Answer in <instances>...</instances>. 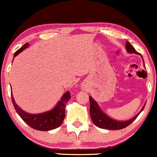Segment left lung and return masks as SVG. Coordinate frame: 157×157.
<instances>
[{
  "instance_id": "left-lung-1",
  "label": "left lung",
  "mask_w": 157,
  "mask_h": 157,
  "mask_svg": "<svg viewBox=\"0 0 157 157\" xmlns=\"http://www.w3.org/2000/svg\"><path fill=\"white\" fill-rule=\"evenodd\" d=\"M125 48H126L127 51L131 54H138V52H137L135 51V48L132 47V45L128 41H127L126 44H125ZM142 57V56H141ZM143 61L144 62V60L143 59ZM89 101H90V116L91 118L92 122H94L96 126L101 128H104V129H109V130H120V129L124 128L127 127L128 125H130L132 122H133V121L136 119L138 116V115L141 113V111L143 110L144 106H143V108L141 109V110L140 111V113L138 115L133 117L132 119H129V120L126 121H117L113 119L112 118L109 117L106 113L103 112L101 109V108L98 106V103L89 96Z\"/></svg>"
}]
</instances>
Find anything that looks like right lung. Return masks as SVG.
I'll use <instances>...</instances> for the list:
<instances>
[{
  "instance_id": "obj_1",
  "label": "right lung",
  "mask_w": 157,
  "mask_h": 157,
  "mask_svg": "<svg viewBox=\"0 0 157 157\" xmlns=\"http://www.w3.org/2000/svg\"><path fill=\"white\" fill-rule=\"evenodd\" d=\"M28 47L29 44L26 43L22 48H19L18 51H16L13 55V59L16 56H17L19 53L22 52ZM11 98H12L13 104L16 111L25 123L28 124L31 128L35 129V130L50 131L60 126V125L62 124L66 116V104L68 101L70 99L71 95L69 91L66 92L54 109L39 114H30L25 112L19 106H17V104L14 101L12 94H11Z\"/></svg>"
}]
</instances>
